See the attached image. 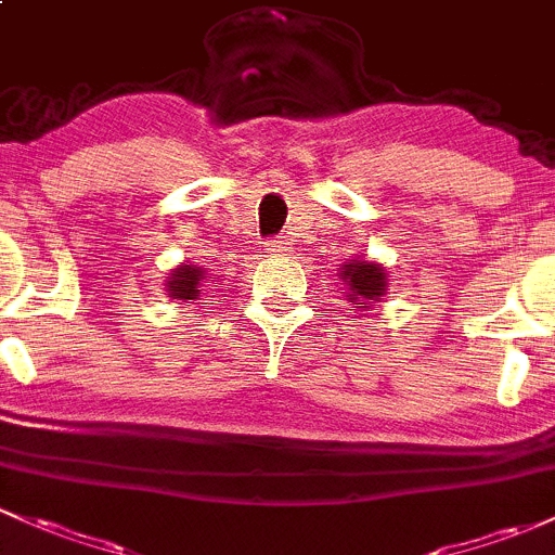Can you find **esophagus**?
Masks as SVG:
<instances>
[{"label": "esophagus", "mask_w": 555, "mask_h": 555, "mask_svg": "<svg viewBox=\"0 0 555 555\" xmlns=\"http://www.w3.org/2000/svg\"><path fill=\"white\" fill-rule=\"evenodd\" d=\"M285 251H288V241H285L283 235H278V237H272V241H267V254L280 256V254H285Z\"/></svg>", "instance_id": "1"}]
</instances>
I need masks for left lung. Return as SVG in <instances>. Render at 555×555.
Segmentation results:
<instances>
[{
  "label": "left lung",
  "mask_w": 555,
  "mask_h": 555,
  "mask_svg": "<svg viewBox=\"0 0 555 555\" xmlns=\"http://www.w3.org/2000/svg\"><path fill=\"white\" fill-rule=\"evenodd\" d=\"M341 280L349 285V299L360 304L375 301L386 291L384 267L373 264V261H349L341 267Z\"/></svg>",
  "instance_id": "left-lung-1"
}]
</instances>
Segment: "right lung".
I'll list each match as a JSON object with an SVG mask.
<instances>
[{
    "instance_id": "add662e5",
    "label": "right lung",
    "mask_w": 555,
    "mask_h": 555,
    "mask_svg": "<svg viewBox=\"0 0 555 555\" xmlns=\"http://www.w3.org/2000/svg\"><path fill=\"white\" fill-rule=\"evenodd\" d=\"M201 280H204V272L195 270L193 264L177 267L169 278L171 299H198Z\"/></svg>"
}]
</instances>
